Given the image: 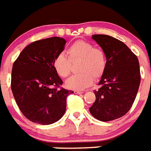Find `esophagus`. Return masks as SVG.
<instances>
[{
    "mask_svg": "<svg viewBox=\"0 0 151 151\" xmlns=\"http://www.w3.org/2000/svg\"><path fill=\"white\" fill-rule=\"evenodd\" d=\"M73 92H74V93H76V94H81V93H83L82 91H74Z\"/></svg>",
    "mask_w": 151,
    "mask_h": 151,
    "instance_id": "esophagus-1",
    "label": "esophagus"
}]
</instances>
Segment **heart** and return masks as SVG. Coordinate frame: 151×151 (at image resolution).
<instances>
[{
  "label": "heart",
  "instance_id": "obj_1",
  "mask_svg": "<svg viewBox=\"0 0 151 151\" xmlns=\"http://www.w3.org/2000/svg\"><path fill=\"white\" fill-rule=\"evenodd\" d=\"M68 54L70 60H81L78 70L81 73L70 76L65 82L70 90L82 91L91 86L93 78L99 79L107 68V59L104 52L99 48L93 47L91 43L78 40L69 47ZM54 70L61 78L68 77L70 70V62L65 54H58L53 61Z\"/></svg>",
  "mask_w": 151,
  "mask_h": 151
}]
</instances>
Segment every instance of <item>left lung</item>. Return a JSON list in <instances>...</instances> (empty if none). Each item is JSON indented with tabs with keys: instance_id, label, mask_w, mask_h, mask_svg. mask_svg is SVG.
Listing matches in <instances>:
<instances>
[{
	"instance_id": "obj_1",
	"label": "left lung",
	"mask_w": 151,
	"mask_h": 151,
	"mask_svg": "<svg viewBox=\"0 0 151 151\" xmlns=\"http://www.w3.org/2000/svg\"><path fill=\"white\" fill-rule=\"evenodd\" d=\"M104 52L107 68L94 91L96 101L90 112L101 121L120 118L128 112L136 98L140 83L139 61L124 43L111 36L93 35Z\"/></svg>"
}]
</instances>
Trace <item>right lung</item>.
Returning <instances> with one entry per match:
<instances>
[{
	"mask_svg": "<svg viewBox=\"0 0 151 151\" xmlns=\"http://www.w3.org/2000/svg\"><path fill=\"white\" fill-rule=\"evenodd\" d=\"M65 44L59 37L37 40L27 45L14 63L12 93L23 114L32 122L51 124L65 113L67 97L73 91L58 88L63 81L53 67Z\"/></svg>",
	"mask_w": 151,
	"mask_h": 151,
	"instance_id": "obj_1",
	"label": "right lung"
}]
</instances>
